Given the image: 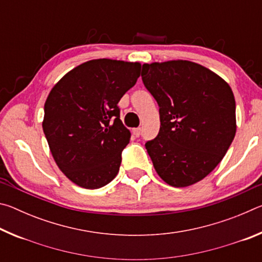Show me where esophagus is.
Listing matches in <instances>:
<instances>
[{"label":"esophagus","instance_id":"obj_1","mask_svg":"<svg viewBox=\"0 0 262 262\" xmlns=\"http://www.w3.org/2000/svg\"><path fill=\"white\" fill-rule=\"evenodd\" d=\"M133 134L139 137L141 135V128H134V129H133Z\"/></svg>","mask_w":262,"mask_h":262}]
</instances>
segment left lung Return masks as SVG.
Listing matches in <instances>:
<instances>
[{"label":"left lung","instance_id":"8db88e82","mask_svg":"<svg viewBox=\"0 0 262 262\" xmlns=\"http://www.w3.org/2000/svg\"><path fill=\"white\" fill-rule=\"evenodd\" d=\"M141 75L159 106V133L145 143L155 170L173 187L198 183L219 165L236 135L231 88L186 60L144 63Z\"/></svg>","mask_w":262,"mask_h":262}]
</instances>
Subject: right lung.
<instances>
[{"mask_svg":"<svg viewBox=\"0 0 262 262\" xmlns=\"http://www.w3.org/2000/svg\"><path fill=\"white\" fill-rule=\"evenodd\" d=\"M140 70L139 62L91 60L66 74L48 95L43 133L56 165L79 187L100 188L118 174L130 139L118 103Z\"/></svg>","mask_w":262,"mask_h":262,"instance_id":"add662e5","label":"right lung"}]
</instances>
